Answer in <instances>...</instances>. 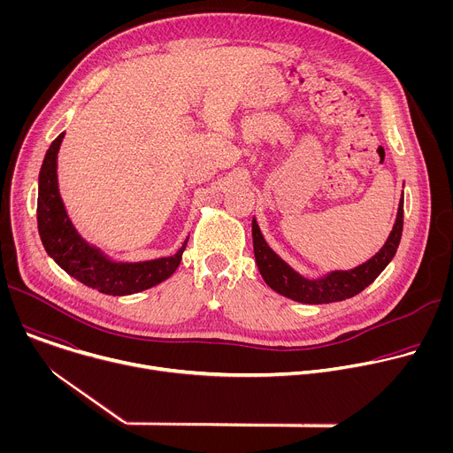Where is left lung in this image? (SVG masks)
Here are the masks:
<instances>
[{"label": "left lung", "mask_w": 453, "mask_h": 453, "mask_svg": "<svg viewBox=\"0 0 453 453\" xmlns=\"http://www.w3.org/2000/svg\"><path fill=\"white\" fill-rule=\"evenodd\" d=\"M402 231H403V196L400 199L396 222L389 238H387L383 247L371 257V260H367L365 264L351 271H334L322 278L308 280L299 273H296L288 264H285L281 257L269 247L260 227L256 224V219H252L254 257L262 278L278 294L306 304L335 303V301H344L360 294L365 287H369L380 276V273L389 265V262L396 254V249L402 240Z\"/></svg>", "instance_id": "obj_1"}]
</instances>
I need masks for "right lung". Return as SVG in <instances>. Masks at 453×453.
<instances>
[{"label":"right lung","instance_id":"1","mask_svg":"<svg viewBox=\"0 0 453 453\" xmlns=\"http://www.w3.org/2000/svg\"><path fill=\"white\" fill-rule=\"evenodd\" d=\"M62 138L64 133L50 145L39 172L37 227L48 256L72 278L107 296H131L168 280L180 264L188 238L173 256L131 264L112 262L98 247L89 245L79 234L58 193L57 154Z\"/></svg>","mask_w":453,"mask_h":453}]
</instances>
